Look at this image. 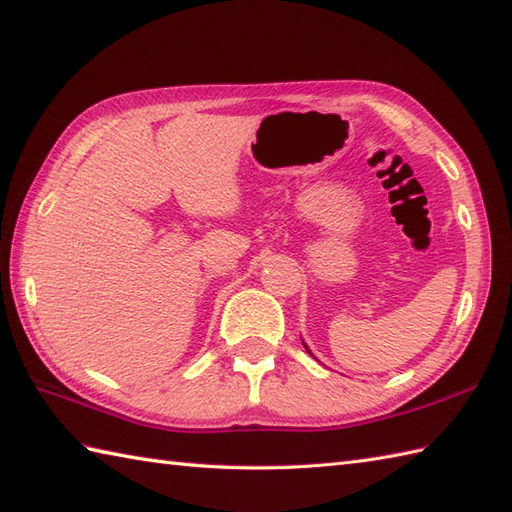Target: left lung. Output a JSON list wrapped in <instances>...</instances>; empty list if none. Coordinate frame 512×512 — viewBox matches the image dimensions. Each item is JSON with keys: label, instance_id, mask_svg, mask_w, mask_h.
I'll return each instance as SVG.
<instances>
[{"label": "left lung", "instance_id": "1", "mask_svg": "<svg viewBox=\"0 0 512 512\" xmlns=\"http://www.w3.org/2000/svg\"><path fill=\"white\" fill-rule=\"evenodd\" d=\"M307 353H312V351H307Z\"/></svg>", "mask_w": 512, "mask_h": 512}]
</instances>
